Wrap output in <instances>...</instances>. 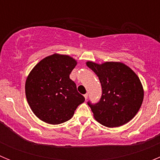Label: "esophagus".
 <instances>
[{
  "label": "esophagus",
  "mask_w": 160,
  "mask_h": 160,
  "mask_svg": "<svg viewBox=\"0 0 160 160\" xmlns=\"http://www.w3.org/2000/svg\"><path fill=\"white\" fill-rule=\"evenodd\" d=\"M84 97H85V98H86V100H87V98H88V94H84Z\"/></svg>",
  "instance_id": "esophagus-1"
}]
</instances>
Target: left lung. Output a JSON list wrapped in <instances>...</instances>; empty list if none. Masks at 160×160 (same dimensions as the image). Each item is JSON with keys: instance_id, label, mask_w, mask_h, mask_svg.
I'll return each instance as SVG.
<instances>
[{"instance_id": "obj_1", "label": "left lung", "mask_w": 160, "mask_h": 160, "mask_svg": "<svg viewBox=\"0 0 160 160\" xmlns=\"http://www.w3.org/2000/svg\"><path fill=\"white\" fill-rule=\"evenodd\" d=\"M87 66L98 77L102 91L98 102H87L94 118L108 128H117L131 121L143 100V89L136 73L122 62H87Z\"/></svg>"}]
</instances>
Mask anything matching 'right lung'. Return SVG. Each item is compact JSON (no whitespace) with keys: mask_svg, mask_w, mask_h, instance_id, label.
<instances>
[{"mask_svg":"<svg viewBox=\"0 0 160 160\" xmlns=\"http://www.w3.org/2000/svg\"><path fill=\"white\" fill-rule=\"evenodd\" d=\"M77 62L68 55L54 53L40 61L25 82V95L31 110L39 119L60 124L73 117L85 101L70 74Z\"/></svg>","mask_w":160,"mask_h":160,"instance_id":"right-lung-1","label":"right lung"}]
</instances>
